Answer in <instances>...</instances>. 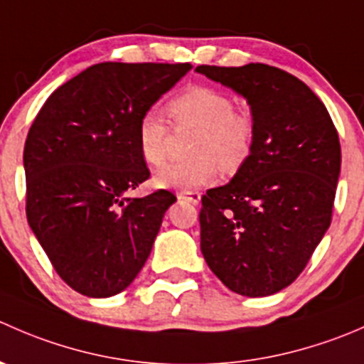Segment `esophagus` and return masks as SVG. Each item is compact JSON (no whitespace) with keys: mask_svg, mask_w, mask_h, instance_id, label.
I'll return each instance as SVG.
<instances>
[{"mask_svg":"<svg viewBox=\"0 0 364 364\" xmlns=\"http://www.w3.org/2000/svg\"><path fill=\"white\" fill-rule=\"evenodd\" d=\"M178 199L186 200L190 204H199L200 203V193L199 192H179Z\"/></svg>","mask_w":364,"mask_h":364,"instance_id":"34e87169","label":"esophagus"}]
</instances>
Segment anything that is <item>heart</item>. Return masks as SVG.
I'll use <instances>...</instances> for the list:
<instances>
[{"mask_svg": "<svg viewBox=\"0 0 364 364\" xmlns=\"http://www.w3.org/2000/svg\"><path fill=\"white\" fill-rule=\"evenodd\" d=\"M168 112L178 124L199 127L193 144L197 159L165 165L155 176L160 188L190 192L216 181L220 164L236 171L252 151L253 123L236 111L232 98L209 86H190L174 97ZM168 124L159 111H146L137 124V148L146 164L160 167L167 156Z\"/></svg>", "mask_w": 364, "mask_h": 364, "instance_id": "obj_1", "label": "heart"}]
</instances>
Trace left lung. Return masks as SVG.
I'll return each instance as SVG.
<instances>
[{
	"instance_id": "obj_1",
	"label": "left lung",
	"mask_w": 364,
	"mask_h": 364,
	"mask_svg": "<svg viewBox=\"0 0 364 364\" xmlns=\"http://www.w3.org/2000/svg\"><path fill=\"white\" fill-rule=\"evenodd\" d=\"M196 72L247 100L253 144L200 208V250L225 287L247 297L299 277L331 223L341 149L326 105L297 77L262 63Z\"/></svg>"
}]
</instances>
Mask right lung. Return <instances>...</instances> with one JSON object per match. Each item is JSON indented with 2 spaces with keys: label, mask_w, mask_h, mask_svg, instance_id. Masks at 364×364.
<instances>
[{
  "label": "right lung",
  "mask_w": 364,
  "mask_h": 364,
  "mask_svg": "<svg viewBox=\"0 0 364 364\" xmlns=\"http://www.w3.org/2000/svg\"><path fill=\"white\" fill-rule=\"evenodd\" d=\"M190 63H98L58 87L24 144L26 216L56 273L80 294L111 297L151 253L176 197H130L149 178L141 116Z\"/></svg>",
  "instance_id": "obj_1"
}]
</instances>
